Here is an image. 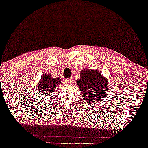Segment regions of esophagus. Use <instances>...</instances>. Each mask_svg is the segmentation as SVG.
Returning a JSON list of instances; mask_svg holds the SVG:
<instances>
[{"label":"esophagus","instance_id":"34e87169","mask_svg":"<svg viewBox=\"0 0 148 148\" xmlns=\"http://www.w3.org/2000/svg\"><path fill=\"white\" fill-rule=\"evenodd\" d=\"M66 81H67V84H71L73 81H72L71 79H67Z\"/></svg>","mask_w":148,"mask_h":148}]
</instances>
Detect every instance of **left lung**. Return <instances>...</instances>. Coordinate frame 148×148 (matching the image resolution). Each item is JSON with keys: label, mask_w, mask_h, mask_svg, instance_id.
<instances>
[{"label": "left lung", "mask_w": 148, "mask_h": 148, "mask_svg": "<svg viewBox=\"0 0 148 148\" xmlns=\"http://www.w3.org/2000/svg\"><path fill=\"white\" fill-rule=\"evenodd\" d=\"M81 78L77 81L82 95L87 103L97 102L106 96L110 88V83L96 70L85 69L80 73Z\"/></svg>", "instance_id": "obj_1"}]
</instances>
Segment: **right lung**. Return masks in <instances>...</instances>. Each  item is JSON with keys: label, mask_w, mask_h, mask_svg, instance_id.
I'll list each match as a JSON object with an SVG mask.
<instances>
[{"label": "right lung", "mask_w": 148, "mask_h": 148, "mask_svg": "<svg viewBox=\"0 0 148 148\" xmlns=\"http://www.w3.org/2000/svg\"><path fill=\"white\" fill-rule=\"evenodd\" d=\"M61 82L60 78H52L50 74H43L40 81L38 83V90L45 94H51L55 90V88Z\"/></svg>", "instance_id": "add662e5"}]
</instances>
